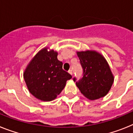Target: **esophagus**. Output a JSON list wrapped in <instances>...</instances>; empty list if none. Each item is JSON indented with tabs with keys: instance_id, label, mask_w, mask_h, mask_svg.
I'll list each match as a JSON object with an SVG mask.
<instances>
[{
	"instance_id": "1",
	"label": "esophagus",
	"mask_w": 133,
	"mask_h": 133,
	"mask_svg": "<svg viewBox=\"0 0 133 133\" xmlns=\"http://www.w3.org/2000/svg\"><path fill=\"white\" fill-rule=\"evenodd\" d=\"M68 72H69V74H71V75L72 76V74H73V72H72V70H69Z\"/></svg>"
}]
</instances>
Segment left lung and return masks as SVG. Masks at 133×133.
Wrapping results in <instances>:
<instances>
[{"mask_svg":"<svg viewBox=\"0 0 133 133\" xmlns=\"http://www.w3.org/2000/svg\"><path fill=\"white\" fill-rule=\"evenodd\" d=\"M83 70V76L78 81L74 78L81 93L89 100L106 95L114 82V76L104 57L95 51L77 52Z\"/></svg>","mask_w":133,"mask_h":133,"instance_id":"left-lung-1","label":"left lung"}]
</instances>
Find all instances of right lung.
I'll return each mask as SVG.
<instances>
[{"label": "right lung", "mask_w": 133, "mask_h": 133, "mask_svg": "<svg viewBox=\"0 0 133 133\" xmlns=\"http://www.w3.org/2000/svg\"><path fill=\"white\" fill-rule=\"evenodd\" d=\"M57 52L44 48L28 65L23 78L29 91L41 101H50L57 97L72 78L63 70V63L57 59Z\"/></svg>", "instance_id": "obj_1"}]
</instances>
